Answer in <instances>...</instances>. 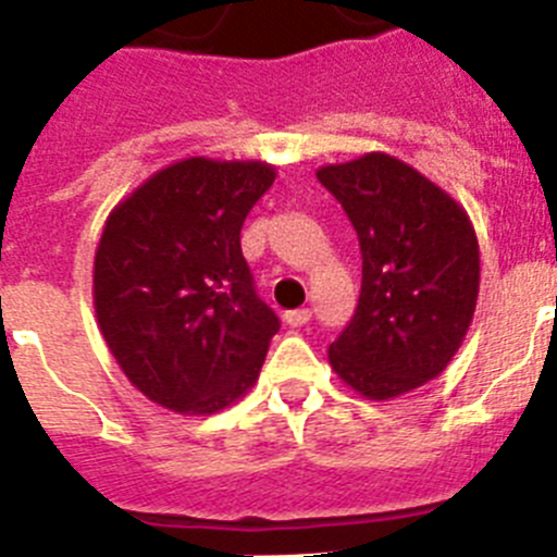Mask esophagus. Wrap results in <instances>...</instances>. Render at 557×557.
I'll list each match as a JSON object with an SVG mask.
<instances>
[{
	"label": "esophagus",
	"instance_id": "34e87169",
	"mask_svg": "<svg viewBox=\"0 0 557 557\" xmlns=\"http://www.w3.org/2000/svg\"><path fill=\"white\" fill-rule=\"evenodd\" d=\"M309 321H312V312H309V309H293V312L284 314V323H287L289 329H301L307 326Z\"/></svg>",
	"mask_w": 557,
	"mask_h": 557
}]
</instances>
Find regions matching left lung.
<instances>
[{"label": "left lung", "instance_id": "obj_1", "mask_svg": "<svg viewBox=\"0 0 557 557\" xmlns=\"http://www.w3.org/2000/svg\"><path fill=\"white\" fill-rule=\"evenodd\" d=\"M351 220L362 289L329 346L334 373L359 396H405L444 373L471 326L480 245L451 195L387 152L318 170Z\"/></svg>", "mask_w": 557, "mask_h": 557}]
</instances>
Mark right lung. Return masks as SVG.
I'll return each mask as SVG.
<instances>
[{
    "mask_svg": "<svg viewBox=\"0 0 557 557\" xmlns=\"http://www.w3.org/2000/svg\"><path fill=\"white\" fill-rule=\"evenodd\" d=\"M264 161H175L113 206L95 253V312L131 385L181 416L253 387L278 318L239 245L273 186Z\"/></svg>",
    "mask_w": 557,
    "mask_h": 557,
    "instance_id": "right-lung-1",
    "label": "right lung"
}]
</instances>
